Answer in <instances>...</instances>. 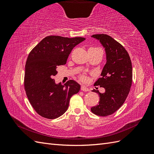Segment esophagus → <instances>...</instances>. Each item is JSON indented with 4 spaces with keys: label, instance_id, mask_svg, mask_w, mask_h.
Listing matches in <instances>:
<instances>
[{
    "label": "esophagus",
    "instance_id": "1",
    "mask_svg": "<svg viewBox=\"0 0 154 154\" xmlns=\"http://www.w3.org/2000/svg\"><path fill=\"white\" fill-rule=\"evenodd\" d=\"M81 90L82 91H84V92H88V91H89V88L84 85H82L81 87Z\"/></svg>",
    "mask_w": 154,
    "mask_h": 154
}]
</instances>
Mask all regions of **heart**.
Here are the masks:
<instances>
[{
    "label": "heart",
    "instance_id": "obj_1",
    "mask_svg": "<svg viewBox=\"0 0 154 154\" xmlns=\"http://www.w3.org/2000/svg\"><path fill=\"white\" fill-rule=\"evenodd\" d=\"M91 49V50H95V49H98V48H91L88 49V50ZM80 80L82 81V82H85L87 79V77L86 76V74L85 73H82L80 75Z\"/></svg>",
    "mask_w": 154,
    "mask_h": 154
}]
</instances>
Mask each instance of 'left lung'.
<instances>
[{
	"label": "left lung",
	"mask_w": 154,
	"mask_h": 154,
	"mask_svg": "<svg viewBox=\"0 0 154 154\" xmlns=\"http://www.w3.org/2000/svg\"><path fill=\"white\" fill-rule=\"evenodd\" d=\"M91 36L103 46L106 62L102 70L101 77L94 83V86L104 88L105 92L92 91L98 94L100 101L91 110L94 114L104 117L114 114L127 99L132 82V62L127 50L111 36L106 34Z\"/></svg>",
	"instance_id": "1"
}]
</instances>
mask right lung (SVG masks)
<instances>
[{"label": "right lung", "mask_w": 154, "mask_h": 154, "mask_svg": "<svg viewBox=\"0 0 154 154\" xmlns=\"http://www.w3.org/2000/svg\"><path fill=\"white\" fill-rule=\"evenodd\" d=\"M85 38L48 36L31 50L25 66L24 88L31 106L42 117L53 119L67 111L80 85L72 80L56 84L57 67L65 65L69 54Z\"/></svg>", "instance_id": "add662e5"}]
</instances>
